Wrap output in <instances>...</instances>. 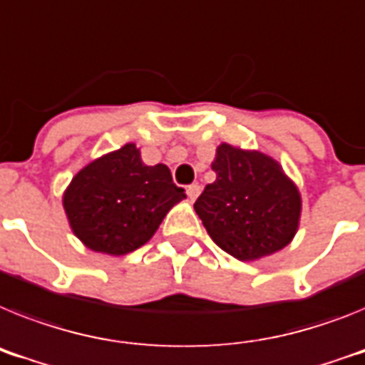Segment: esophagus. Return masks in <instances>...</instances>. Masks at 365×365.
Returning <instances> with one entry per match:
<instances>
[{
  "instance_id": "obj_1",
  "label": "esophagus",
  "mask_w": 365,
  "mask_h": 365,
  "mask_svg": "<svg viewBox=\"0 0 365 365\" xmlns=\"http://www.w3.org/2000/svg\"><path fill=\"white\" fill-rule=\"evenodd\" d=\"M186 194H188L190 201H195V199H197V195L201 194V186H199V185H190L188 188H186Z\"/></svg>"
}]
</instances>
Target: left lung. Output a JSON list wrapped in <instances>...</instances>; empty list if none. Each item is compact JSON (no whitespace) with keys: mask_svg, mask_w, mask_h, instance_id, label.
<instances>
[{"mask_svg":"<svg viewBox=\"0 0 365 365\" xmlns=\"http://www.w3.org/2000/svg\"><path fill=\"white\" fill-rule=\"evenodd\" d=\"M216 180L194 208L210 238L238 260H258L294 240L301 194L279 162L260 151L221 144L212 162Z\"/></svg>","mask_w":365,"mask_h":365,"instance_id":"left-lung-1","label":"left lung"}]
</instances>
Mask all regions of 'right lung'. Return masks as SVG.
I'll return each mask as SVG.
<instances>
[{
  "label": "right lung",
  "instance_id": "right-lung-1",
  "mask_svg": "<svg viewBox=\"0 0 365 365\" xmlns=\"http://www.w3.org/2000/svg\"><path fill=\"white\" fill-rule=\"evenodd\" d=\"M186 197L170 168L145 166L135 144L86 164L62 205L73 235L96 253L120 257L149 242L173 205Z\"/></svg>",
  "mask_w": 365,
  "mask_h": 365
}]
</instances>
